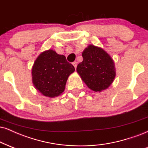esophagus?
Instances as JSON below:
<instances>
[{"label":"esophagus","mask_w":148,"mask_h":148,"mask_svg":"<svg viewBox=\"0 0 148 148\" xmlns=\"http://www.w3.org/2000/svg\"><path fill=\"white\" fill-rule=\"evenodd\" d=\"M77 63L76 62H73V66L75 67V69L77 68Z\"/></svg>","instance_id":"1"}]
</instances>
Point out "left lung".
I'll list each match as a JSON object with an SVG mask.
<instances>
[{"label": "left lung", "mask_w": 148, "mask_h": 148, "mask_svg": "<svg viewBox=\"0 0 148 148\" xmlns=\"http://www.w3.org/2000/svg\"><path fill=\"white\" fill-rule=\"evenodd\" d=\"M83 61L77 72L90 90L101 92L114 81L116 70L112 58L101 47L90 45L82 52Z\"/></svg>", "instance_id": "1"}]
</instances>
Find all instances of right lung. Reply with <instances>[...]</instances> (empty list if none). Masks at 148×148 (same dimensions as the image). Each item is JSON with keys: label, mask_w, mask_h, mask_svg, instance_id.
Masks as SVG:
<instances>
[{"label": "right lung", "mask_w": 148, "mask_h": 148, "mask_svg": "<svg viewBox=\"0 0 148 148\" xmlns=\"http://www.w3.org/2000/svg\"><path fill=\"white\" fill-rule=\"evenodd\" d=\"M74 71L64 56L49 49L42 52L33 65V84L42 95L56 97L64 91L68 77Z\"/></svg>", "instance_id": "obj_1"}]
</instances>
